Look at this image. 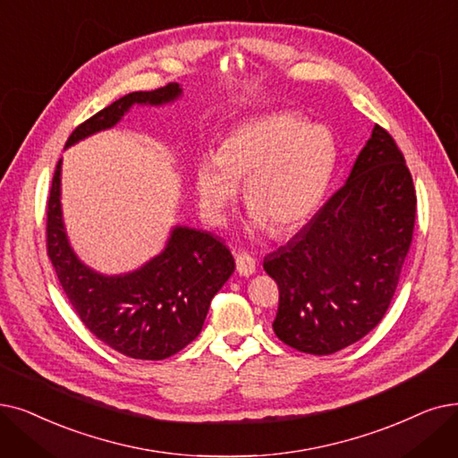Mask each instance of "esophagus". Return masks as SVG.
Wrapping results in <instances>:
<instances>
[{
    "label": "esophagus",
    "instance_id": "esophagus-1",
    "mask_svg": "<svg viewBox=\"0 0 458 458\" xmlns=\"http://www.w3.org/2000/svg\"><path fill=\"white\" fill-rule=\"evenodd\" d=\"M235 269L242 276H249L256 271V260L247 252H237L235 254Z\"/></svg>",
    "mask_w": 458,
    "mask_h": 458
}]
</instances>
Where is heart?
I'll return each mask as SVG.
<instances>
[{"instance_id":"heart-1","label":"heart","mask_w":458,"mask_h":458,"mask_svg":"<svg viewBox=\"0 0 458 458\" xmlns=\"http://www.w3.org/2000/svg\"><path fill=\"white\" fill-rule=\"evenodd\" d=\"M336 163L339 146L329 127L295 112L258 115L232 129L218 153L196 158L198 208L209 225H225L245 183L250 228L286 235L320 208Z\"/></svg>"}]
</instances>
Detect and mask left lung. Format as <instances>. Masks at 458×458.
I'll use <instances>...</instances> for the list:
<instances>
[{"instance_id":"left-lung-1","label":"left lung","mask_w":458,"mask_h":458,"mask_svg":"<svg viewBox=\"0 0 458 458\" xmlns=\"http://www.w3.org/2000/svg\"><path fill=\"white\" fill-rule=\"evenodd\" d=\"M415 206L403 151L374 125L346 183L286 245L264 258L278 284V339L329 355L380 324L410 250Z\"/></svg>"}]
</instances>
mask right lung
Here are the masks:
<instances>
[{"label": "right lung", "mask_w": 458, "mask_h": 458, "mask_svg": "<svg viewBox=\"0 0 458 458\" xmlns=\"http://www.w3.org/2000/svg\"><path fill=\"white\" fill-rule=\"evenodd\" d=\"M180 95V84L129 93L78 125L65 146L114 127L132 105L161 106ZM59 194L62 161H57L47 206V250L84 326L98 341L132 360H166L191 344L202 331L213 295L235 269L228 247L209 232L175 226L165 250L140 269L101 275L84 266L71 249Z\"/></svg>", "instance_id": "obj_1"}]
</instances>
